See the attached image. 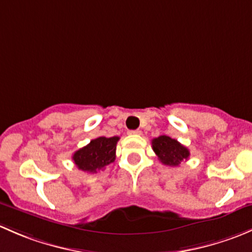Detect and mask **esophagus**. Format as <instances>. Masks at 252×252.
Here are the masks:
<instances>
[{
	"mask_svg": "<svg viewBox=\"0 0 252 252\" xmlns=\"http://www.w3.org/2000/svg\"><path fill=\"white\" fill-rule=\"evenodd\" d=\"M128 133L129 134H137V136H139V134L142 133V131L141 129H132V131H129Z\"/></svg>",
	"mask_w": 252,
	"mask_h": 252,
	"instance_id": "1",
	"label": "esophagus"
}]
</instances>
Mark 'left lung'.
<instances>
[{
	"label": "left lung",
	"instance_id": "left-lung-1",
	"mask_svg": "<svg viewBox=\"0 0 252 252\" xmlns=\"http://www.w3.org/2000/svg\"><path fill=\"white\" fill-rule=\"evenodd\" d=\"M153 150L158 155V159L166 166H180L183 160H188V148H186L176 139L168 136H159L152 141Z\"/></svg>",
	"mask_w": 252,
	"mask_h": 252
}]
</instances>
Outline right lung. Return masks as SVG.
Instances as JSON below:
<instances>
[{
  "mask_svg": "<svg viewBox=\"0 0 252 252\" xmlns=\"http://www.w3.org/2000/svg\"><path fill=\"white\" fill-rule=\"evenodd\" d=\"M119 137H98L92 139L86 147L76 150L72 155L75 165L77 168L85 172L95 173L103 170L115 160L116 143Z\"/></svg>",
  "mask_w": 252,
  "mask_h": 252,
  "instance_id": "1",
  "label": "right lung"
}]
</instances>
